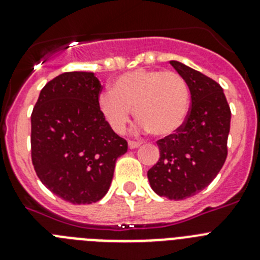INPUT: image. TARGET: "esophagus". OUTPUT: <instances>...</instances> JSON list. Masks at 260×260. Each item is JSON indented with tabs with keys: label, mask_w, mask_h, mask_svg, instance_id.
Wrapping results in <instances>:
<instances>
[{
	"label": "esophagus",
	"mask_w": 260,
	"mask_h": 260,
	"mask_svg": "<svg viewBox=\"0 0 260 260\" xmlns=\"http://www.w3.org/2000/svg\"><path fill=\"white\" fill-rule=\"evenodd\" d=\"M141 146L139 142H133V141H128V148L130 150H134V148H138V147Z\"/></svg>",
	"instance_id": "esophagus-1"
}]
</instances>
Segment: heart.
<instances>
[{"instance_id": "1", "label": "heart", "mask_w": 260, "mask_h": 260, "mask_svg": "<svg viewBox=\"0 0 260 260\" xmlns=\"http://www.w3.org/2000/svg\"><path fill=\"white\" fill-rule=\"evenodd\" d=\"M98 105L116 133L125 130L134 108L135 117L141 119L139 127L168 137L182 127L187 118L189 86L174 71L138 69L117 77L112 91L99 96Z\"/></svg>"}]
</instances>
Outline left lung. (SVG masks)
<instances>
[{
    "label": "left lung",
    "instance_id": "left-lung-1",
    "mask_svg": "<svg viewBox=\"0 0 260 260\" xmlns=\"http://www.w3.org/2000/svg\"><path fill=\"white\" fill-rule=\"evenodd\" d=\"M169 63L189 86L191 108L177 134L157 142L160 158L147 177L156 194L182 201L206 189L224 165L231 108L215 80L180 61Z\"/></svg>",
    "mask_w": 260,
    "mask_h": 260
}]
</instances>
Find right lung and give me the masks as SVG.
<instances>
[{"mask_svg": "<svg viewBox=\"0 0 260 260\" xmlns=\"http://www.w3.org/2000/svg\"><path fill=\"white\" fill-rule=\"evenodd\" d=\"M93 73H63L40 91L31 114L32 164L48 189L73 204L100 201L127 142L99 110Z\"/></svg>", "mask_w": 260, "mask_h": 260, "instance_id": "1", "label": "right lung"}]
</instances>
